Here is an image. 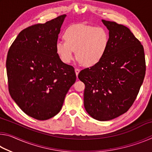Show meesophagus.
I'll return each instance as SVG.
<instances>
[{
  "mask_svg": "<svg viewBox=\"0 0 152 152\" xmlns=\"http://www.w3.org/2000/svg\"><path fill=\"white\" fill-rule=\"evenodd\" d=\"M79 72H80V69H78V68H76V69H75V73H76V76H78Z\"/></svg>",
  "mask_w": 152,
  "mask_h": 152,
  "instance_id": "1",
  "label": "esophagus"
}]
</instances>
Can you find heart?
Returning a JSON list of instances; mask_svg holds the SVG:
<instances>
[{"instance_id": "b5f03b06", "label": "heart", "mask_w": 152, "mask_h": 152, "mask_svg": "<svg viewBox=\"0 0 152 152\" xmlns=\"http://www.w3.org/2000/svg\"><path fill=\"white\" fill-rule=\"evenodd\" d=\"M64 37L65 41H58L56 43V53L61 61L70 63L76 51L77 59L89 67L96 65L103 58L110 39L105 28L82 24L67 28Z\"/></svg>"}]
</instances>
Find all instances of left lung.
<instances>
[{
  "instance_id": "1",
  "label": "left lung",
  "mask_w": 152,
  "mask_h": 152,
  "mask_svg": "<svg viewBox=\"0 0 152 152\" xmlns=\"http://www.w3.org/2000/svg\"><path fill=\"white\" fill-rule=\"evenodd\" d=\"M109 31V45L103 58L80 72L85 84L84 105L98 121L115 119L127 111L137 98L145 74L143 45L129 28L102 20Z\"/></svg>"
}]
</instances>
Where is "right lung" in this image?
<instances>
[{
  "label": "right lung",
  "instance_id": "right-lung-1",
  "mask_svg": "<svg viewBox=\"0 0 152 152\" xmlns=\"http://www.w3.org/2000/svg\"><path fill=\"white\" fill-rule=\"evenodd\" d=\"M66 16L21 31L7 53L10 95L25 114L37 120L49 119L60 111L76 79L74 67L62 62L56 50Z\"/></svg>",
  "mask_w": 152,
  "mask_h": 152
}]
</instances>
